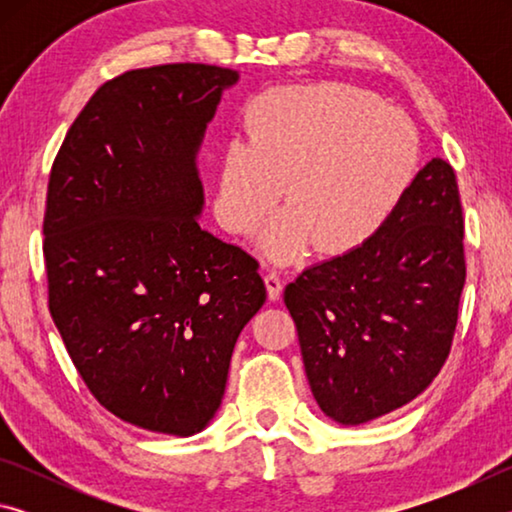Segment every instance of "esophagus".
Masks as SVG:
<instances>
[{"label": "esophagus", "instance_id": "34e87169", "mask_svg": "<svg viewBox=\"0 0 512 512\" xmlns=\"http://www.w3.org/2000/svg\"><path fill=\"white\" fill-rule=\"evenodd\" d=\"M264 282H266L268 298H271V300L280 298V293H282V277H280V273H277V271H268V273L264 275Z\"/></svg>", "mask_w": 512, "mask_h": 512}]
</instances>
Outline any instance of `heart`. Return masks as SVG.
<instances>
[{
    "instance_id": "1",
    "label": "heart",
    "mask_w": 512,
    "mask_h": 512,
    "mask_svg": "<svg viewBox=\"0 0 512 512\" xmlns=\"http://www.w3.org/2000/svg\"><path fill=\"white\" fill-rule=\"evenodd\" d=\"M420 140L411 119L372 94L341 83L289 85L259 97L246 140L232 137L216 162L214 214L250 235L282 198L284 210L259 248L275 262L361 246L411 187Z\"/></svg>"
}]
</instances>
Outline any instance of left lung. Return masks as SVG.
<instances>
[{
    "label": "left lung",
    "instance_id": "8db88e82",
    "mask_svg": "<svg viewBox=\"0 0 512 512\" xmlns=\"http://www.w3.org/2000/svg\"><path fill=\"white\" fill-rule=\"evenodd\" d=\"M463 284L461 196L433 158L375 235L284 289L320 411L354 427L415 400L449 357Z\"/></svg>",
    "mask_w": 512,
    "mask_h": 512
}]
</instances>
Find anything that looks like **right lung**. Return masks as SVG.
I'll return each mask as SVG.
<instances>
[{
  "mask_svg": "<svg viewBox=\"0 0 512 512\" xmlns=\"http://www.w3.org/2000/svg\"><path fill=\"white\" fill-rule=\"evenodd\" d=\"M237 81L203 63L121 74L92 94L51 167V318L97 402L146 431L210 424L241 329L266 300L257 259L198 223L196 158Z\"/></svg>",
  "mask_w": 512,
  "mask_h": 512,
  "instance_id": "add662e5",
  "label": "right lung"
}]
</instances>
